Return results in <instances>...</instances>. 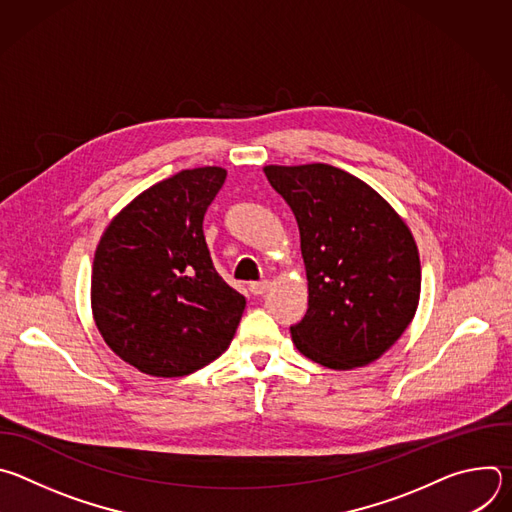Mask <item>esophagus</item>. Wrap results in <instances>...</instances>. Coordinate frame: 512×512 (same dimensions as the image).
<instances>
[{
  "mask_svg": "<svg viewBox=\"0 0 512 512\" xmlns=\"http://www.w3.org/2000/svg\"><path fill=\"white\" fill-rule=\"evenodd\" d=\"M269 289V281L267 279H261V281H253V283H249V291L253 296H261V294H265V291Z\"/></svg>",
  "mask_w": 512,
  "mask_h": 512,
  "instance_id": "obj_1",
  "label": "esophagus"
}]
</instances>
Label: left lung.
<instances>
[{"label": "left lung", "mask_w": 512, "mask_h": 512, "mask_svg": "<svg viewBox=\"0 0 512 512\" xmlns=\"http://www.w3.org/2000/svg\"><path fill=\"white\" fill-rule=\"evenodd\" d=\"M294 210L308 312L291 340L310 360L350 371L381 358L411 324L421 291L415 239L367 182L328 166H265Z\"/></svg>", "instance_id": "left-lung-1"}]
</instances>
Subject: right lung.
<instances>
[{
	"mask_svg": "<svg viewBox=\"0 0 512 512\" xmlns=\"http://www.w3.org/2000/svg\"><path fill=\"white\" fill-rule=\"evenodd\" d=\"M227 170H182L135 196L101 235L91 308L107 346L137 371L184 377L221 356L245 298L216 273L204 212Z\"/></svg>",
	"mask_w": 512,
	"mask_h": 512,
	"instance_id": "1",
	"label": "right lung"
}]
</instances>
